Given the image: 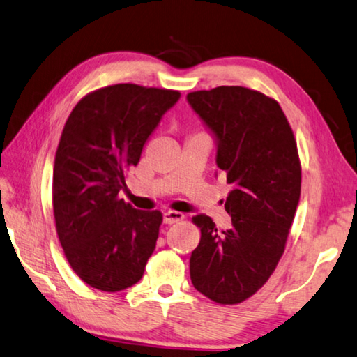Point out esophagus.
Listing matches in <instances>:
<instances>
[{
  "instance_id": "34e87169",
  "label": "esophagus",
  "mask_w": 357,
  "mask_h": 357,
  "mask_svg": "<svg viewBox=\"0 0 357 357\" xmlns=\"http://www.w3.org/2000/svg\"><path fill=\"white\" fill-rule=\"evenodd\" d=\"M184 219V214L183 213H178V211H165L163 213V222L165 224H176L179 220Z\"/></svg>"
}]
</instances>
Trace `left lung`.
Here are the masks:
<instances>
[{
	"instance_id": "left-lung-1",
	"label": "left lung",
	"mask_w": 357,
	"mask_h": 357,
	"mask_svg": "<svg viewBox=\"0 0 357 357\" xmlns=\"http://www.w3.org/2000/svg\"><path fill=\"white\" fill-rule=\"evenodd\" d=\"M218 141L216 163L234 190L225 200L231 227L206 214L192 218L202 236L190 256L192 284L220 305L250 298L284 252L301 199L302 167L292 128L278 101L240 86L188 95Z\"/></svg>"
}]
</instances>
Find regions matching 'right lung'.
Instances as JSON below:
<instances>
[{
    "label": "right lung",
    "mask_w": 357,
    "mask_h": 357,
    "mask_svg": "<svg viewBox=\"0 0 357 357\" xmlns=\"http://www.w3.org/2000/svg\"><path fill=\"white\" fill-rule=\"evenodd\" d=\"M179 97L178 90L116 84L86 95L65 123L52 178L55 227L71 268L95 289L137 284L155 250L162 213L135 209L119 192Z\"/></svg>",
    "instance_id": "1"
}]
</instances>
